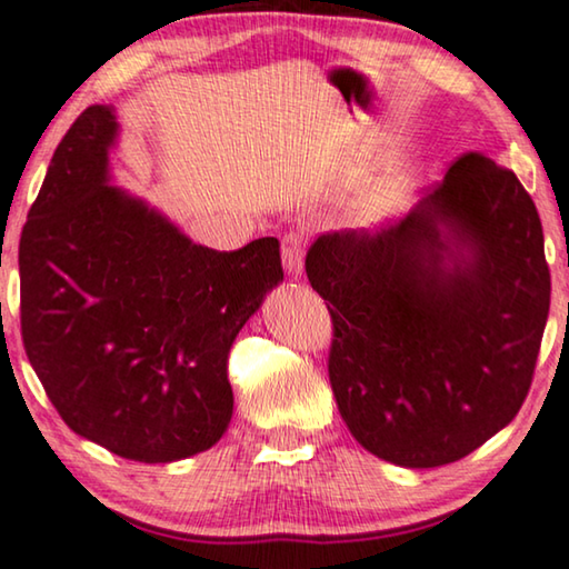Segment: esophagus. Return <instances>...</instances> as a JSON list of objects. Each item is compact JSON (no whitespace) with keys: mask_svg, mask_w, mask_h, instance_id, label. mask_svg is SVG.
<instances>
[{"mask_svg":"<svg viewBox=\"0 0 569 569\" xmlns=\"http://www.w3.org/2000/svg\"><path fill=\"white\" fill-rule=\"evenodd\" d=\"M282 264L290 277H300L305 267V241L300 233L282 238Z\"/></svg>","mask_w":569,"mask_h":569,"instance_id":"esophagus-1","label":"esophagus"}]
</instances>
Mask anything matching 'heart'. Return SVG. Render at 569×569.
<instances>
[{
  "instance_id": "1",
  "label": "heart",
  "mask_w": 569,
  "mask_h": 569,
  "mask_svg": "<svg viewBox=\"0 0 569 569\" xmlns=\"http://www.w3.org/2000/svg\"><path fill=\"white\" fill-rule=\"evenodd\" d=\"M382 216H385L382 202L369 200V202H361V204H357V208H353L351 223L359 226V228H372Z\"/></svg>"
}]
</instances>
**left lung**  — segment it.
I'll use <instances>...</instances> for the list:
<instances>
[{"mask_svg": "<svg viewBox=\"0 0 569 569\" xmlns=\"http://www.w3.org/2000/svg\"><path fill=\"white\" fill-rule=\"evenodd\" d=\"M305 271L336 328V406L375 457L457 462L521 410L551 282L513 171L465 153L395 226L318 236Z\"/></svg>", "mask_w": 569, "mask_h": 569, "instance_id": "8db88e82", "label": "left lung"}]
</instances>
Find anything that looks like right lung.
<instances>
[{
    "label": "right lung",
    "mask_w": 569,
    "mask_h": 569,
    "mask_svg": "<svg viewBox=\"0 0 569 569\" xmlns=\"http://www.w3.org/2000/svg\"><path fill=\"white\" fill-rule=\"evenodd\" d=\"M118 136L92 104L56 148L20 236L22 341L73 433L167 465L226 433L228 351L284 271L277 238L208 249L112 184Z\"/></svg>",
    "instance_id": "obj_1"
}]
</instances>
